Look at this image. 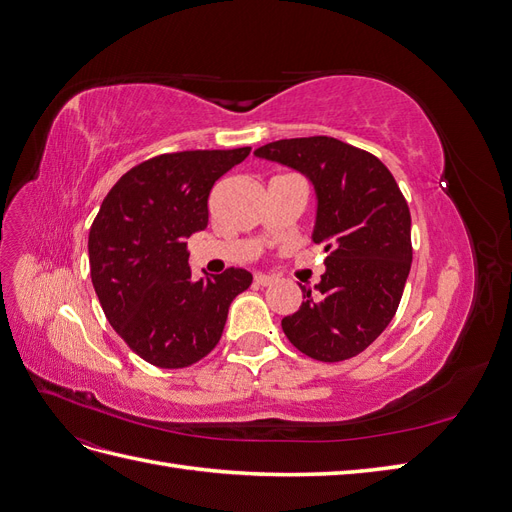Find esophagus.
Masks as SVG:
<instances>
[{
	"mask_svg": "<svg viewBox=\"0 0 512 512\" xmlns=\"http://www.w3.org/2000/svg\"><path fill=\"white\" fill-rule=\"evenodd\" d=\"M254 280H256V284H260V286H271V284H275V277H273V275H267V273H256Z\"/></svg>",
	"mask_w": 512,
	"mask_h": 512,
	"instance_id": "34e87169",
	"label": "esophagus"
}]
</instances>
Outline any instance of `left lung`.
<instances>
[{
	"mask_svg": "<svg viewBox=\"0 0 512 512\" xmlns=\"http://www.w3.org/2000/svg\"><path fill=\"white\" fill-rule=\"evenodd\" d=\"M305 175L316 192L312 241L327 252L320 282L282 318L290 344L316 361L363 352L389 327L412 265L410 209L376 156L329 136L284 138L254 151Z\"/></svg>",
	"mask_w": 512,
	"mask_h": 512,
	"instance_id": "1",
	"label": "left lung"
}]
</instances>
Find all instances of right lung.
Returning <instances> with one entry per match:
<instances>
[{
  "label": "right lung",
  "instance_id": "add662e5",
  "mask_svg": "<svg viewBox=\"0 0 512 512\" xmlns=\"http://www.w3.org/2000/svg\"><path fill=\"white\" fill-rule=\"evenodd\" d=\"M250 147L164 153L134 166L102 200L89 230L91 282L117 335L162 369L188 367L220 342L232 299L252 273L194 280L188 241L207 228L213 183Z\"/></svg>",
  "mask_w": 512,
  "mask_h": 512
}]
</instances>
